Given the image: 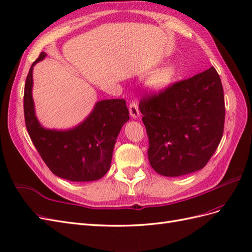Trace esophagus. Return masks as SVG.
<instances>
[{"label": "esophagus", "instance_id": "esophagus-1", "mask_svg": "<svg viewBox=\"0 0 252 252\" xmlns=\"http://www.w3.org/2000/svg\"><path fill=\"white\" fill-rule=\"evenodd\" d=\"M129 113L132 119H138L140 117V110L138 107V104L135 102H131L129 105Z\"/></svg>", "mask_w": 252, "mask_h": 252}]
</instances>
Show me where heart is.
Masks as SVG:
<instances>
[{"label":"heart","instance_id":"1","mask_svg":"<svg viewBox=\"0 0 252 252\" xmlns=\"http://www.w3.org/2000/svg\"><path fill=\"white\" fill-rule=\"evenodd\" d=\"M175 77V68L172 65H165L151 74L147 87L152 93H161L171 85Z\"/></svg>","mask_w":252,"mask_h":252}]
</instances>
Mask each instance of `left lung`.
<instances>
[{
	"label": "left lung",
	"mask_w": 252,
	"mask_h": 252,
	"mask_svg": "<svg viewBox=\"0 0 252 252\" xmlns=\"http://www.w3.org/2000/svg\"><path fill=\"white\" fill-rule=\"evenodd\" d=\"M149 139L148 159L164 177L202 169L222 140L225 101L215 69L183 80L140 102Z\"/></svg>",
	"instance_id": "8db88e82"
}]
</instances>
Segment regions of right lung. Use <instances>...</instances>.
I'll list each match as a JSON object with an SVG mask.
<instances>
[{
  "label": "right lung",
  "mask_w": 252,
  "mask_h": 252,
  "mask_svg": "<svg viewBox=\"0 0 252 252\" xmlns=\"http://www.w3.org/2000/svg\"><path fill=\"white\" fill-rule=\"evenodd\" d=\"M45 57L46 53L41 52L30 67L25 83L24 116L30 139L57 177L72 182L96 181L109 170L114 144L129 120L126 102L122 98L98 101L89 116L70 129L43 127L35 116L32 71Z\"/></svg>",
  "instance_id": "right-lung-1"
}]
</instances>
